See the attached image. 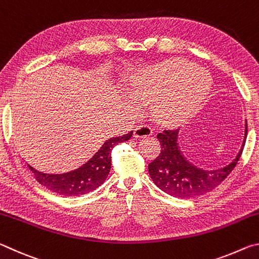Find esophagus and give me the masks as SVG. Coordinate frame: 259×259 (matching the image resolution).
Returning a JSON list of instances; mask_svg holds the SVG:
<instances>
[{
	"label": "esophagus",
	"mask_w": 259,
	"mask_h": 259,
	"mask_svg": "<svg viewBox=\"0 0 259 259\" xmlns=\"http://www.w3.org/2000/svg\"><path fill=\"white\" fill-rule=\"evenodd\" d=\"M151 135H152L151 126H148L146 124L136 126L135 130H134V137L135 138H146V137H150Z\"/></svg>",
	"instance_id": "esophagus-1"
}]
</instances>
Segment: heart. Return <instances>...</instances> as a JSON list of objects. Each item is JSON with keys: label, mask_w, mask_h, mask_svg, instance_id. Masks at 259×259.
<instances>
[{"label": "heart", "mask_w": 259, "mask_h": 259, "mask_svg": "<svg viewBox=\"0 0 259 259\" xmlns=\"http://www.w3.org/2000/svg\"><path fill=\"white\" fill-rule=\"evenodd\" d=\"M212 78L186 59H170L138 69L129 80L125 107L140 112L139 104H152L154 116L163 124L190 120L207 100Z\"/></svg>", "instance_id": "b5f03b06"}]
</instances>
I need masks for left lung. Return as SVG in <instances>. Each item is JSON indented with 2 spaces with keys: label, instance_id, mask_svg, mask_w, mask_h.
I'll use <instances>...</instances> for the list:
<instances>
[{
  "label": "left lung",
  "instance_id": "8db88e82",
  "mask_svg": "<svg viewBox=\"0 0 259 259\" xmlns=\"http://www.w3.org/2000/svg\"><path fill=\"white\" fill-rule=\"evenodd\" d=\"M247 121L242 147L232 163L217 170H202L186 160L178 146L179 129L157 134L161 152L148 164V172L155 185L166 194L179 199H190L212 191L229 176L242 154L247 138Z\"/></svg>",
  "mask_w": 259,
  "mask_h": 259
}]
</instances>
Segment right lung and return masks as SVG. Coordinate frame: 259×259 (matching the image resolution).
I'll list each match as a JSON object with an SVG mask.
<instances>
[{
	"instance_id": "add662e5",
	"label": "right lung",
	"mask_w": 259,
	"mask_h": 259,
	"mask_svg": "<svg viewBox=\"0 0 259 259\" xmlns=\"http://www.w3.org/2000/svg\"><path fill=\"white\" fill-rule=\"evenodd\" d=\"M133 131L129 134L108 139L91 159L71 172L61 175L43 174L28 165L34 177L48 190L64 196H80L98 188L106 181L112 165L111 152L113 147L125 140H129Z\"/></svg>"
}]
</instances>
